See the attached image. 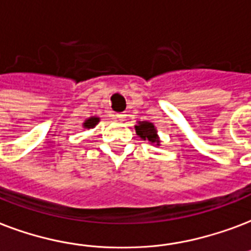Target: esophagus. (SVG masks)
<instances>
[{
	"mask_svg": "<svg viewBox=\"0 0 251 251\" xmlns=\"http://www.w3.org/2000/svg\"><path fill=\"white\" fill-rule=\"evenodd\" d=\"M126 117H127V114H125V113H117V114H116V118L120 120V121H125Z\"/></svg>",
	"mask_w": 251,
	"mask_h": 251,
	"instance_id": "34e87169",
	"label": "esophagus"
}]
</instances>
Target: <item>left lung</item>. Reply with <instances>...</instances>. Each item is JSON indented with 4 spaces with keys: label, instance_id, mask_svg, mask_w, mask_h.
<instances>
[{
    "label": "left lung",
    "instance_id": "8db88e82",
    "mask_svg": "<svg viewBox=\"0 0 251 251\" xmlns=\"http://www.w3.org/2000/svg\"><path fill=\"white\" fill-rule=\"evenodd\" d=\"M135 133L138 134L143 141H149L152 145L159 146V137L156 134V129L152 122L139 121L138 125H135Z\"/></svg>",
    "mask_w": 251,
    "mask_h": 251
}]
</instances>
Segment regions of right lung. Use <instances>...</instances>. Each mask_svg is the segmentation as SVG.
I'll use <instances>...</instances> for the list:
<instances>
[{"mask_svg":"<svg viewBox=\"0 0 251 251\" xmlns=\"http://www.w3.org/2000/svg\"><path fill=\"white\" fill-rule=\"evenodd\" d=\"M99 122H100V118L99 117H89L87 121L84 122L83 126L85 127V129H92V127H95Z\"/></svg>","mask_w":251,"mask_h":251,"instance_id":"obj_1","label":"right lung"}]
</instances>
